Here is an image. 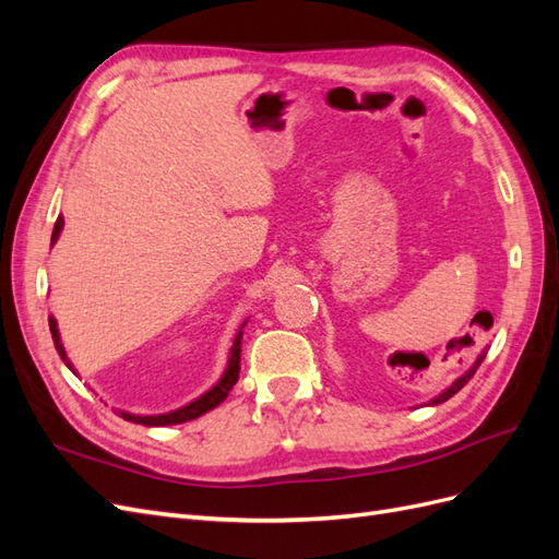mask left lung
I'll list each match as a JSON object with an SVG mask.
<instances>
[{"label": "left lung", "instance_id": "8db88e82", "mask_svg": "<svg viewBox=\"0 0 559 559\" xmlns=\"http://www.w3.org/2000/svg\"><path fill=\"white\" fill-rule=\"evenodd\" d=\"M485 354H487V347H485V349H483V352L478 354V359H476V361H473V366H471V368L466 370V373H464V376H460V378H456V380H454V382H452V384H450L448 389H443V392H441V394H438V396H433V399H431V401H427L425 405H438V403H443V401H448L450 396H454L456 392H460V389H462V386H464V384H466V382H468V380L473 378V373H476V370H478V366L483 364V359H485Z\"/></svg>", "mask_w": 559, "mask_h": 559}]
</instances>
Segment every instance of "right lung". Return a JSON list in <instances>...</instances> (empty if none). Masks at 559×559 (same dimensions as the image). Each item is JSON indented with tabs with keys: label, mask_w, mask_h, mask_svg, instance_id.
Returning a JSON list of instances; mask_svg holds the SVG:
<instances>
[{
	"label": "right lung",
	"mask_w": 559,
	"mask_h": 559,
	"mask_svg": "<svg viewBox=\"0 0 559 559\" xmlns=\"http://www.w3.org/2000/svg\"><path fill=\"white\" fill-rule=\"evenodd\" d=\"M64 226V218L58 216V222L53 226V235H50V247H53L60 238V230ZM249 321V319H247ZM247 321H242V326L238 329V335H235L233 341V347L228 352V364H226V370L222 373V378L216 380V384H212L205 394H200L198 399H193L191 403L181 405V408H175L170 413H160V415H134V413H128V411H116L118 415H121L126 421H134V425H144V427H170V425H181V421H191L200 415L210 413L212 408H216L218 403H224L226 396L230 394L233 384L238 382V376H240V352H242V329L247 326ZM48 326H50V335H53V343H56V349L60 354V359L64 361V366L72 370L74 376H79L72 361L67 359V352H64V345L60 341V331H58V321L56 317H48Z\"/></svg>",
	"instance_id": "right-lung-1"
}]
</instances>
